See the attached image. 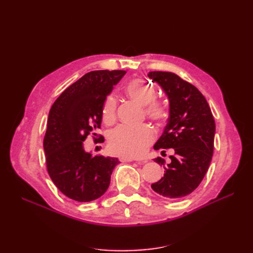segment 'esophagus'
<instances>
[{
	"label": "esophagus",
	"mask_w": 253,
	"mask_h": 253,
	"mask_svg": "<svg viewBox=\"0 0 253 253\" xmlns=\"http://www.w3.org/2000/svg\"><path fill=\"white\" fill-rule=\"evenodd\" d=\"M120 162H122V163H129V162H134L135 159H133V158H129V157H125V156H121L120 158ZM142 164H144V163H147V162H141Z\"/></svg>",
	"instance_id": "obj_1"
}]
</instances>
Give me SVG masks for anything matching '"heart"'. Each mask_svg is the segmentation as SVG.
I'll return each instance as SVG.
<instances>
[{"label": "heart", "mask_w": 253, "mask_h": 253, "mask_svg": "<svg viewBox=\"0 0 253 253\" xmlns=\"http://www.w3.org/2000/svg\"><path fill=\"white\" fill-rule=\"evenodd\" d=\"M126 94L141 105H147V115L154 120H162L166 116L165 106L155 101L156 89L151 83L143 79H133L126 87ZM117 102L114 96L106 98L102 109V118L106 124H111L116 114ZM155 133L150 126H120L111 132L109 136V148L115 153L125 157L141 156L145 149L154 140Z\"/></svg>", "instance_id": "heart-1"}]
</instances>
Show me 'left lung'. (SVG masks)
<instances>
[{
  "instance_id": "obj_1",
  "label": "left lung",
  "mask_w": 253,
  "mask_h": 253,
  "mask_svg": "<svg viewBox=\"0 0 253 253\" xmlns=\"http://www.w3.org/2000/svg\"><path fill=\"white\" fill-rule=\"evenodd\" d=\"M148 77L162 87L169 100L168 124L154 149L175 152L168 165L162 157L154 159L166 172L151 188L168 200L181 198L200 186L208 171L215 122L206 98L192 84L168 72H150Z\"/></svg>"
}]
</instances>
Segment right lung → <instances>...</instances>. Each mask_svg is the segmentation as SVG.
I'll use <instances>...</instances> for the list:
<instances>
[{
	"label": "right lung",
	"instance_id": "right-lung-1",
	"mask_svg": "<svg viewBox=\"0 0 253 253\" xmlns=\"http://www.w3.org/2000/svg\"><path fill=\"white\" fill-rule=\"evenodd\" d=\"M126 73L89 72L68 86L49 111L43 141L47 171L61 192L76 202L102 196L120 163L116 157L93 156L84 150L83 141L100 127L106 97Z\"/></svg>",
	"mask_w": 253,
	"mask_h": 253
}]
</instances>
